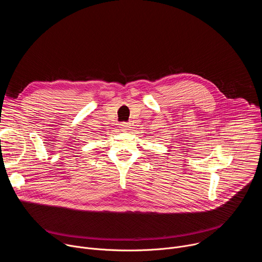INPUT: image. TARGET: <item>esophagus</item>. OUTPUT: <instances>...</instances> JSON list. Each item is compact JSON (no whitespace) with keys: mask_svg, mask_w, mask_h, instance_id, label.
<instances>
[{"mask_svg":"<svg viewBox=\"0 0 262 262\" xmlns=\"http://www.w3.org/2000/svg\"><path fill=\"white\" fill-rule=\"evenodd\" d=\"M129 123H127V122H122V123H120L119 124V128L120 129H122V130H125V129H128L129 128Z\"/></svg>","mask_w":262,"mask_h":262,"instance_id":"obj_1","label":"esophagus"}]
</instances>
